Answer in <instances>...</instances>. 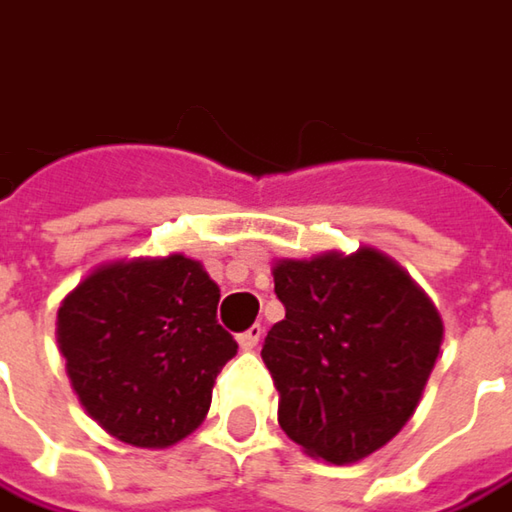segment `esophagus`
I'll return each mask as SVG.
<instances>
[{"mask_svg":"<svg viewBox=\"0 0 512 512\" xmlns=\"http://www.w3.org/2000/svg\"><path fill=\"white\" fill-rule=\"evenodd\" d=\"M260 339H263V327H260V324H252L246 333H240V336H237V345L243 347V350H255Z\"/></svg>","mask_w":512,"mask_h":512,"instance_id":"34e87169","label":"esophagus"}]
</instances>
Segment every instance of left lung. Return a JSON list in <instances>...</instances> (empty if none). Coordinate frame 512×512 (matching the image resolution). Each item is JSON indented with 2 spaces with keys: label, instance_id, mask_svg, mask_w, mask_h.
<instances>
[{
  "label": "left lung",
  "instance_id": "1",
  "mask_svg": "<svg viewBox=\"0 0 512 512\" xmlns=\"http://www.w3.org/2000/svg\"><path fill=\"white\" fill-rule=\"evenodd\" d=\"M286 316L263 342L278 423L310 458L356 464L414 414L443 321L388 255L362 246L272 266Z\"/></svg>",
  "mask_w": 512,
  "mask_h": 512
}]
</instances>
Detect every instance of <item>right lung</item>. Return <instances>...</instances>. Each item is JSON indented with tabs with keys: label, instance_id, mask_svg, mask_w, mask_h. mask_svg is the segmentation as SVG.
<instances>
[{
	"label": "right lung",
	"instance_id": "right-lung-1",
	"mask_svg": "<svg viewBox=\"0 0 512 512\" xmlns=\"http://www.w3.org/2000/svg\"><path fill=\"white\" fill-rule=\"evenodd\" d=\"M220 286L185 255L115 260L89 272L57 310V345L80 406L112 437L165 449L211 408L237 353L217 324Z\"/></svg>",
	"mask_w": 512,
	"mask_h": 512
}]
</instances>
